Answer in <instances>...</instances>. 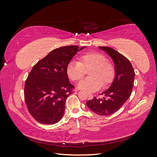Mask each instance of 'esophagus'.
<instances>
[{"label": "esophagus", "instance_id": "obj_1", "mask_svg": "<svg viewBox=\"0 0 157 157\" xmlns=\"http://www.w3.org/2000/svg\"><path fill=\"white\" fill-rule=\"evenodd\" d=\"M88 99H92L93 98V95L92 94H88Z\"/></svg>", "mask_w": 157, "mask_h": 157}]
</instances>
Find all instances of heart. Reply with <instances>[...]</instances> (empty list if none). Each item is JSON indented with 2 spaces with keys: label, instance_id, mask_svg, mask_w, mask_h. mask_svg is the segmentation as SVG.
<instances>
[{
  "label": "heart",
  "instance_id": "heart-1",
  "mask_svg": "<svg viewBox=\"0 0 157 157\" xmlns=\"http://www.w3.org/2000/svg\"><path fill=\"white\" fill-rule=\"evenodd\" d=\"M90 71V78L81 80L77 87L88 92H96L102 86L110 83L115 75L113 64L107 60L106 57L98 52H88L80 57L79 61H71L67 66V74L73 81L82 79L86 71Z\"/></svg>",
  "mask_w": 157,
  "mask_h": 157
}]
</instances>
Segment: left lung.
<instances>
[{
  "label": "left lung",
  "instance_id": "1",
  "mask_svg": "<svg viewBox=\"0 0 157 157\" xmlns=\"http://www.w3.org/2000/svg\"><path fill=\"white\" fill-rule=\"evenodd\" d=\"M113 59L115 65V78L103 98L94 97L86 102L87 107L97 115L109 116L117 112L130 98L134 86L135 72L130 61L110 47L99 46Z\"/></svg>",
  "mask_w": 157,
  "mask_h": 157
}]
</instances>
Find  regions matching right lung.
Returning a JSON list of instances; mask_svg holds the SVG:
<instances>
[{"mask_svg": "<svg viewBox=\"0 0 157 157\" xmlns=\"http://www.w3.org/2000/svg\"><path fill=\"white\" fill-rule=\"evenodd\" d=\"M84 48L61 47L33 66L25 84L24 96L28 111L36 121L54 124L62 118L65 101L74 88L69 82L67 66Z\"/></svg>", "mask_w": 157, "mask_h": 157, "instance_id": "obj_1", "label": "right lung"}]
</instances>
